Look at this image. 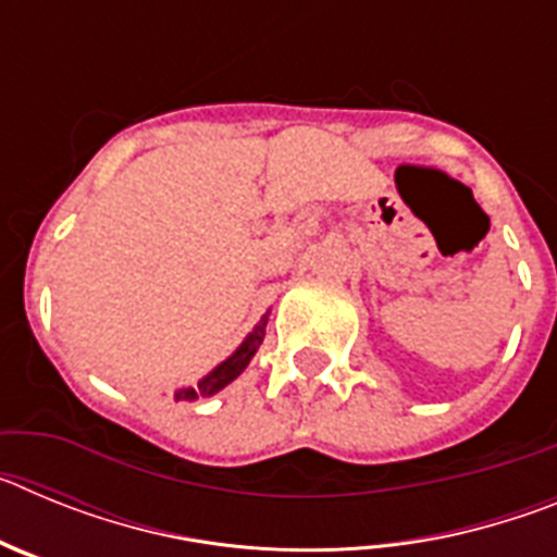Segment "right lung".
I'll return each mask as SVG.
<instances>
[{
	"mask_svg": "<svg viewBox=\"0 0 557 557\" xmlns=\"http://www.w3.org/2000/svg\"><path fill=\"white\" fill-rule=\"evenodd\" d=\"M268 318H270V309L262 314V321L256 323L253 332L236 346V351L231 354L228 359H223L218 368H211L203 379H200L198 385H189V387H178V391L172 393L175 401H195V398H203V396H214V393L223 391L225 385H231L239 373L248 368V362L253 359V354L259 351L264 339V326H268Z\"/></svg>",
	"mask_w": 557,
	"mask_h": 557,
	"instance_id": "1",
	"label": "right lung"
}]
</instances>
